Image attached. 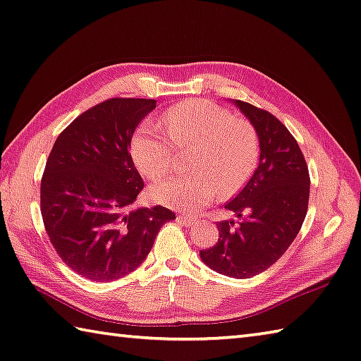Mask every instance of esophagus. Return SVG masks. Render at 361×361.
Segmentation results:
<instances>
[{
    "instance_id": "esophagus-1",
    "label": "esophagus",
    "mask_w": 361,
    "mask_h": 361,
    "mask_svg": "<svg viewBox=\"0 0 361 361\" xmlns=\"http://www.w3.org/2000/svg\"><path fill=\"white\" fill-rule=\"evenodd\" d=\"M196 220L193 216H188V215H178V223L183 224V226H192Z\"/></svg>"
}]
</instances>
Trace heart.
<instances>
[{"mask_svg":"<svg viewBox=\"0 0 361 361\" xmlns=\"http://www.w3.org/2000/svg\"><path fill=\"white\" fill-rule=\"evenodd\" d=\"M161 126L146 122L135 132L130 152L135 165L149 179L171 171L176 148L192 152V173L155 182L151 200L165 206L198 212L221 192L231 196L253 176L259 140L248 121L206 99H192L169 106Z\"/></svg>","mask_w":361,"mask_h":361,"instance_id":"1","label":"heart"}]
</instances>
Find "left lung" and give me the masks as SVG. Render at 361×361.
<instances>
[{"label": "left lung", "mask_w": 361, "mask_h": 361, "mask_svg": "<svg viewBox=\"0 0 361 361\" xmlns=\"http://www.w3.org/2000/svg\"><path fill=\"white\" fill-rule=\"evenodd\" d=\"M259 138V165L224 209L242 221H219V242L201 250L202 262L221 275L251 278L284 255L300 231L308 210L307 161L281 121L248 102L233 100Z\"/></svg>", "instance_id": "left-lung-1"}]
</instances>
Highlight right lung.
Returning <instances> with one entry per match:
<instances>
[{
    "label": "right lung",
    "instance_id": "1",
    "mask_svg": "<svg viewBox=\"0 0 361 361\" xmlns=\"http://www.w3.org/2000/svg\"><path fill=\"white\" fill-rule=\"evenodd\" d=\"M157 100L114 97L90 108L59 133L40 182V212L61 259L91 281L138 269L160 228L176 215L132 209L145 187L128 152L135 128Z\"/></svg>",
    "mask_w": 361,
    "mask_h": 361
}]
</instances>
